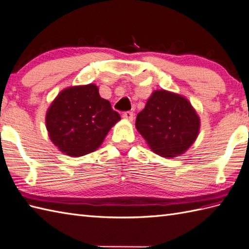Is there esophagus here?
Masks as SVG:
<instances>
[{"label": "esophagus", "mask_w": 249, "mask_h": 249, "mask_svg": "<svg viewBox=\"0 0 249 249\" xmlns=\"http://www.w3.org/2000/svg\"><path fill=\"white\" fill-rule=\"evenodd\" d=\"M123 117H124V119H126V120L132 121V120H133V118H134V115H133V113L130 112V110H128V112H124V113Z\"/></svg>", "instance_id": "obj_1"}]
</instances>
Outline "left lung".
<instances>
[{
  "label": "left lung",
  "mask_w": 249,
  "mask_h": 249,
  "mask_svg": "<svg viewBox=\"0 0 249 249\" xmlns=\"http://www.w3.org/2000/svg\"><path fill=\"white\" fill-rule=\"evenodd\" d=\"M135 126L151 150L163 158L184 153L197 139L200 119L187 99L164 89L152 92Z\"/></svg>",
  "instance_id": "left-lung-1"
}]
</instances>
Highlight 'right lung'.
<instances>
[{
    "mask_svg": "<svg viewBox=\"0 0 249 249\" xmlns=\"http://www.w3.org/2000/svg\"><path fill=\"white\" fill-rule=\"evenodd\" d=\"M120 115L99 95L95 84L60 91L50 106L46 124L50 140L62 152L82 157L100 147Z\"/></svg>",
    "mask_w": 249,
    "mask_h": 249,
    "instance_id": "add662e5",
    "label": "right lung"
}]
</instances>
